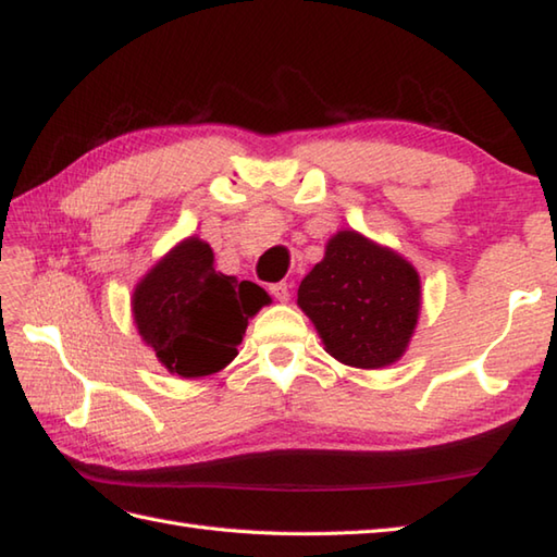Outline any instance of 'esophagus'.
I'll list each match as a JSON object with an SVG mask.
<instances>
[{
    "instance_id": "1",
    "label": "esophagus",
    "mask_w": 557,
    "mask_h": 557,
    "mask_svg": "<svg viewBox=\"0 0 557 557\" xmlns=\"http://www.w3.org/2000/svg\"><path fill=\"white\" fill-rule=\"evenodd\" d=\"M269 293L274 296L278 302H286L290 298V290H288V283H271L269 286Z\"/></svg>"
}]
</instances>
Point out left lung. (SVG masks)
<instances>
[{"instance_id": "left-lung-1", "label": "left lung", "mask_w": 557, "mask_h": 557, "mask_svg": "<svg viewBox=\"0 0 557 557\" xmlns=\"http://www.w3.org/2000/svg\"><path fill=\"white\" fill-rule=\"evenodd\" d=\"M298 306L334 359L356 369H383L400 359L414 332L419 276L395 251L344 230L302 278Z\"/></svg>"}]
</instances>
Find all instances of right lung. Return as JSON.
Segmentation results:
<instances>
[{
  "label": "right lung",
  "mask_w": 557,
  "mask_h": 557,
  "mask_svg": "<svg viewBox=\"0 0 557 557\" xmlns=\"http://www.w3.org/2000/svg\"><path fill=\"white\" fill-rule=\"evenodd\" d=\"M264 302L269 296L257 283L215 271L213 249L196 237L174 247L133 293L140 337L182 377L225 369Z\"/></svg>",
  "instance_id": "right-lung-1"
}]
</instances>
